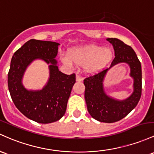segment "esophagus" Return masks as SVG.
<instances>
[{
  "mask_svg": "<svg viewBox=\"0 0 154 154\" xmlns=\"http://www.w3.org/2000/svg\"><path fill=\"white\" fill-rule=\"evenodd\" d=\"M82 80V77H81V75H79V74H76V81L77 82H81V81Z\"/></svg>",
  "mask_w": 154,
  "mask_h": 154,
  "instance_id": "1",
  "label": "esophagus"
}]
</instances>
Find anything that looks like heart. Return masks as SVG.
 Returning <instances> with one entry per match:
<instances>
[{"label": "heart", "instance_id": "1", "mask_svg": "<svg viewBox=\"0 0 154 154\" xmlns=\"http://www.w3.org/2000/svg\"><path fill=\"white\" fill-rule=\"evenodd\" d=\"M70 57L64 56L63 62L69 67L72 66V61L77 65H86L88 72H94L111 60L113 53L108 49H103L97 45L76 48L70 51Z\"/></svg>", "mask_w": 154, "mask_h": 154}]
</instances>
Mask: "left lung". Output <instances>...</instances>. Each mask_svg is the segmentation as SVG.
Instances as JSON below:
<instances>
[{"mask_svg": "<svg viewBox=\"0 0 154 154\" xmlns=\"http://www.w3.org/2000/svg\"><path fill=\"white\" fill-rule=\"evenodd\" d=\"M112 44L115 57L110 68L119 63H128L130 66V75L134 79V91L123 101L109 97L103 90V82L108 69L85 78V100L87 110L92 118L100 122L113 123L121 120L130 113L137 105L142 94V70L137 55L130 46L117 38H107Z\"/></svg>", "mask_w": 154, "mask_h": 154, "instance_id": "left-lung-1", "label": "left lung"}]
</instances>
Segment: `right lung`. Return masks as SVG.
Masks as SVG:
<instances>
[{
	"mask_svg": "<svg viewBox=\"0 0 154 154\" xmlns=\"http://www.w3.org/2000/svg\"><path fill=\"white\" fill-rule=\"evenodd\" d=\"M58 43L31 39L17 50L12 57L8 73V86L17 109L26 117L41 124L60 120L65 115L67 104L75 82V74L66 75L59 70L57 61ZM35 58L50 63L48 84L40 91H28L21 84L27 65Z\"/></svg>",
	"mask_w": 154,
	"mask_h": 154,
	"instance_id": "right-lung-1",
	"label": "right lung"
}]
</instances>
